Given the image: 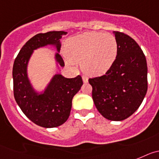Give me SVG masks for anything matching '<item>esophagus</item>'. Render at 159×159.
I'll use <instances>...</instances> for the list:
<instances>
[{"label":"esophagus","instance_id":"obj_1","mask_svg":"<svg viewBox=\"0 0 159 159\" xmlns=\"http://www.w3.org/2000/svg\"><path fill=\"white\" fill-rule=\"evenodd\" d=\"M82 81H83L84 83H87L88 82V78L85 77V76H82Z\"/></svg>","mask_w":159,"mask_h":159}]
</instances>
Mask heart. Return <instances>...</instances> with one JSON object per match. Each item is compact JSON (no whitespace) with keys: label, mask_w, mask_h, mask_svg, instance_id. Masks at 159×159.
<instances>
[{"label":"heart","mask_w":159,"mask_h":159,"mask_svg":"<svg viewBox=\"0 0 159 159\" xmlns=\"http://www.w3.org/2000/svg\"><path fill=\"white\" fill-rule=\"evenodd\" d=\"M65 51L70 61L81 62L85 74L101 76L114 65L118 56V45L114 36L91 31L69 38Z\"/></svg>","instance_id":"heart-1"}]
</instances>
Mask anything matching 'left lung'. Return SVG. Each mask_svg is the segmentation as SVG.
<instances>
[{
  "instance_id": "left-lung-1",
  "label": "left lung",
  "mask_w": 159,
  "mask_h": 159,
  "mask_svg": "<svg viewBox=\"0 0 159 159\" xmlns=\"http://www.w3.org/2000/svg\"><path fill=\"white\" fill-rule=\"evenodd\" d=\"M118 53L111 68L101 77L89 78L97 110L106 119L122 121L139 109L147 91L146 57L137 42L114 31Z\"/></svg>"
}]
</instances>
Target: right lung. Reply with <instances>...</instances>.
I'll return each instance as SVG.
<instances>
[{"mask_svg": "<svg viewBox=\"0 0 159 159\" xmlns=\"http://www.w3.org/2000/svg\"><path fill=\"white\" fill-rule=\"evenodd\" d=\"M66 34L65 31H50L37 34L23 45L13 64L15 100L29 119L45 128L57 127L67 121L73 98L80 90L83 82L81 76L67 78L61 74H56L43 89L38 90L29 78V63L34 50L49 45L56 50L53 57L56 68L64 67V61L59 53L61 39Z\"/></svg>", "mask_w": 159, "mask_h": 159, "instance_id": "obj_1", "label": "right lung"}]
</instances>
